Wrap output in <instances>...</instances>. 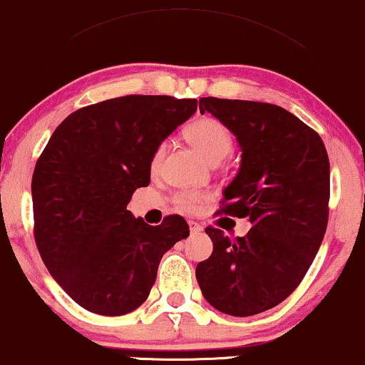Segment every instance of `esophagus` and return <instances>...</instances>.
Returning a JSON list of instances; mask_svg holds the SVG:
<instances>
[{
	"label": "esophagus",
	"mask_w": 365,
	"mask_h": 365,
	"mask_svg": "<svg viewBox=\"0 0 365 365\" xmlns=\"http://www.w3.org/2000/svg\"><path fill=\"white\" fill-rule=\"evenodd\" d=\"M188 227H190V234H198V232H202V230H204V227H202L200 224L193 222V220L188 222Z\"/></svg>",
	"instance_id": "esophagus-1"
}]
</instances>
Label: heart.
Wrapping results in <instances>:
<instances>
[{
    "label": "heart",
    "instance_id": "b5f03b06",
    "mask_svg": "<svg viewBox=\"0 0 365 365\" xmlns=\"http://www.w3.org/2000/svg\"><path fill=\"white\" fill-rule=\"evenodd\" d=\"M187 138L209 163L222 161L232 151V135L224 123L214 118H200L193 121L187 129ZM165 155V145H160L151 158V170L160 168ZM204 193L182 192L177 195L178 207L185 210H195L204 202Z\"/></svg>",
    "mask_w": 365,
    "mask_h": 365
}]
</instances>
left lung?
<instances>
[{
	"mask_svg": "<svg viewBox=\"0 0 365 365\" xmlns=\"http://www.w3.org/2000/svg\"><path fill=\"white\" fill-rule=\"evenodd\" d=\"M198 108L224 123L242 151L220 212L247 217L252 227L236 239L207 227L214 251L195 276L215 310L257 315L297 289L324 241L329 155L322 138L279 106L202 98Z\"/></svg>",
	"mask_w": 365,
	"mask_h": 365,
	"instance_id": "left-lung-1",
	"label": "left lung"
}]
</instances>
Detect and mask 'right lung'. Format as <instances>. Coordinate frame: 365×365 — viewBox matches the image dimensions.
<instances>
[{"instance_id": "add662e5", "label": "right lung", "mask_w": 365, "mask_h": 365, "mask_svg": "<svg viewBox=\"0 0 365 365\" xmlns=\"http://www.w3.org/2000/svg\"><path fill=\"white\" fill-rule=\"evenodd\" d=\"M197 99L124 96L77 109L55 129L31 180L35 242L77 305L119 317L145 303L161 257L190 230L180 215L146 224L126 207L150 183L156 148Z\"/></svg>"}]
</instances>
